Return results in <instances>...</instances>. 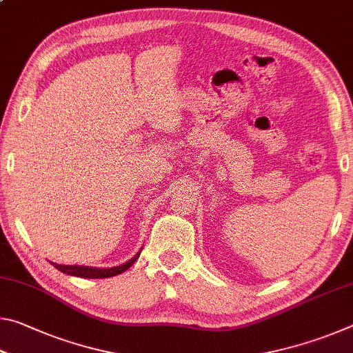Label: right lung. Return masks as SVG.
<instances>
[{
  "instance_id": "1",
  "label": "right lung",
  "mask_w": 353,
  "mask_h": 353,
  "mask_svg": "<svg viewBox=\"0 0 353 353\" xmlns=\"http://www.w3.org/2000/svg\"><path fill=\"white\" fill-rule=\"evenodd\" d=\"M141 249L137 252L132 259L128 260L126 263L119 266H113V268H93V266H81V265H59V263H52L51 265L56 268L63 274H68V276H76V277H83V279H107V277H113L118 276V274L124 272L129 270L130 266L134 265L137 259L140 256Z\"/></svg>"
}]
</instances>
